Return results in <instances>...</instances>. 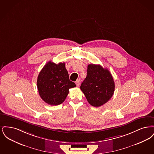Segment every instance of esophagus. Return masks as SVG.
<instances>
[{"label": "esophagus", "instance_id": "34e87169", "mask_svg": "<svg viewBox=\"0 0 154 154\" xmlns=\"http://www.w3.org/2000/svg\"><path fill=\"white\" fill-rule=\"evenodd\" d=\"M75 84H76V85H77V87H79V85H80V80H77L75 82Z\"/></svg>", "mask_w": 154, "mask_h": 154}]
</instances>
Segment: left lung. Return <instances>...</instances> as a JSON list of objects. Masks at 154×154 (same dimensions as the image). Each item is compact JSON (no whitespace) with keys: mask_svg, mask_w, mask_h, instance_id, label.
Instances as JSON below:
<instances>
[{"mask_svg":"<svg viewBox=\"0 0 154 154\" xmlns=\"http://www.w3.org/2000/svg\"><path fill=\"white\" fill-rule=\"evenodd\" d=\"M88 103L96 107L107 102L113 95L115 84L109 70L100 65L89 64L80 86Z\"/></svg>","mask_w":154,"mask_h":154,"instance_id":"obj_1","label":"left lung"}]
</instances>
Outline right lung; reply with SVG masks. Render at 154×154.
Instances as JSON below:
<instances>
[{
	"mask_svg": "<svg viewBox=\"0 0 154 154\" xmlns=\"http://www.w3.org/2000/svg\"><path fill=\"white\" fill-rule=\"evenodd\" d=\"M37 85L41 98L52 106L63 102L69 94V89L76 86L69 80L65 63L56 64L51 61L47 62L40 71Z\"/></svg>",
	"mask_w": 154,
	"mask_h": 154,
	"instance_id": "1",
	"label": "right lung"
}]
</instances>
